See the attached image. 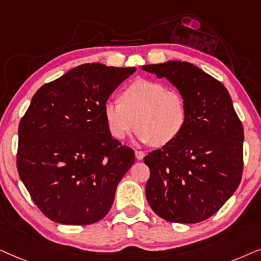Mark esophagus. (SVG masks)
Instances as JSON below:
<instances>
[{
    "instance_id": "esophagus-1",
    "label": "esophagus",
    "mask_w": 261,
    "mask_h": 261,
    "mask_svg": "<svg viewBox=\"0 0 261 261\" xmlns=\"http://www.w3.org/2000/svg\"><path fill=\"white\" fill-rule=\"evenodd\" d=\"M135 155H136V159H137V160H143V158L145 156L144 152L141 151V150H136V151H135Z\"/></svg>"
}]
</instances>
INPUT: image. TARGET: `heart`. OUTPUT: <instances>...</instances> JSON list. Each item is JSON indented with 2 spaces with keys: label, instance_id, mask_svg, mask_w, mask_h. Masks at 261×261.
<instances>
[{
  "label": "heart",
  "instance_id": "obj_1",
  "mask_svg": "<svg viewBox=\"0 0 261 261\" xmlns=\"http://www.w3.org/2000/svg\"><path fill=\"white\" fill-rule=\"evenodd\" d=\"M102 113L114 140H124L137 126L138 140L155 147L173 143L187 123L186 102L178 90L145 79L125 87L120 102L106 101Z\"/></svg>",
  "mask_w": 261,
  "mask_h": 261
}]
</instances>
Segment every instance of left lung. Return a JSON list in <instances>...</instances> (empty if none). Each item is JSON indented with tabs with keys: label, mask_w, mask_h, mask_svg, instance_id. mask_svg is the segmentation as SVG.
Instances as JSON below:
<instances>
[{
	"label": "left lung",
	"mask_w": 261,
	"mask_h": 261,
	"mask_svg": "<svg viewBox=\"0 0 261 261\" xmlns=\"http://www.w3.org/2000/svg\"><path fill=\"white\" fill-rule=\"evenodd\" d=\"M142 69L166 79L184 96L187 123L181 135L144 158L150 169L145 196L163 220L198 223L223 206L244 169V127L220 81L189 62Z\"/></svg>",
	"instance_id": "left-lung-1"
}]
</instances>
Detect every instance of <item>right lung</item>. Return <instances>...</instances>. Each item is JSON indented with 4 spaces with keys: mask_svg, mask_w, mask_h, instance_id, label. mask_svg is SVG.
<instances>
[{
    "mask_svg": "<svg viewBox=\"0 0 261 261\" xmlns=\"http://www.w3.org/2000/svg\"><path fill=\"white\" fill-rule=\"evenodd\" d=\"M135 71L82 64L33 95L19 124L16 166L32 200L51 221L87 225L109 214L135 152L111 136L102 107Z\"/></svg>",
    "mask_w": 261,
    "mask_h": 261,
    "instance_id": "obj_1",
    "label": "right lung"
}]
</instances>
